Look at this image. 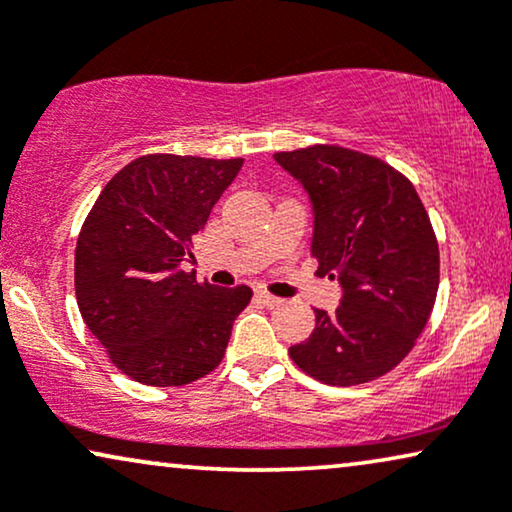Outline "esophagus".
<instances>
[{
  "mask_svg": "<svg viewBox=\"0 0 512 512\" xmlns=\"http://www.w3.org/2000/svg\"><path fill=\"white\" fill-rule=\"evenodd\" d=\"M256 296H258V301H261L263 305H268V308H277V305L284 303L282 298L272 296V294H268V291H256Z\"/></svg>",
  "mask_w": 512,
  "mask_h": 512,
  "instance_id": "34e87169",
  "label": "esophagus"
}]
</instances>
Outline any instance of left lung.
<instances>
[{
	"instance_id": "obj_1",
	"label": "left lung",
	"mask_w": 512,
	"mask_h": 512,
	"mask_svg": "<svg viewBox=\"0 0 512 512\" xmlns=\"http://www.w3.org/2000/svg\"><path fill=\"white\" fill-rule=\"evenodd\" d=\"M275 159L313 202L317 270L343 287L291 360L327 386L374 381L411 353L433 313L440 249L428 211L407 176L364 152L310 145Z\"/></svg>"
}]
</instances>
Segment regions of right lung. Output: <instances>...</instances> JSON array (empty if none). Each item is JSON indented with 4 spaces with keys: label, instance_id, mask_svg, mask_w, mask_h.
<instances>
[{
    "label": "right lung",
    "instance_id": "obj_1",
    "mask_svg": "<svg viewBox=\"0 0 512 512\" xmlns=\"http://www.w3.org/2000/svg\"><path fill=\"white\" fill-rule=\"evenodd\" d=\"M244 159L143 155L105 185L79 230L75 294L86 327L134 381L176 388L221 364L251 289L183 272Z\"/></svg>",
    "mask_w": 512,
    "mask_h": 512
}]
</instances>
